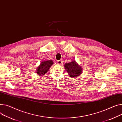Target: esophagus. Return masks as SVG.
<instances>
[{"label": "esophagus", "instance_id": "obj_1", "mask_svg": "<svg viewBox=\"0 0 122 122\" xmlns=\"http://www.w3.org/2000/svg\"><path fill=\"white\" fill-rule=\"evenodd\" d=\"M56 62H57V64L58 65H61L62 63V60H58V61H57Z\"/></svg>", "mask_w": 122, "mask_h": 122}]
</instances>
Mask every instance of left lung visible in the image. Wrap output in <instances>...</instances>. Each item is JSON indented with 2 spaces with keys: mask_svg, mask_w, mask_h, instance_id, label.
Here are the masks:
<instances>
[{
  "mask_svg": "<svg viewBox=\"0 0 122 122\" xmlns=\"http://www.w3.org/2000/svg\"><path fill=\"white\" fill-rule=\"evenodd\" d=\"M64 66L69 76L72 78L79 76L82 72V68H81L75 61L66 63Z\"/></svg>",
  "mask_w": 122,
  "mask_h": 122,
  "instance_id": "8db88e82",
  "label": "left lung"
}]
</instances>
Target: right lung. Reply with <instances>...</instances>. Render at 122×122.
Wrapping results in <instances>:
<instances>
[{"instance_id":"1","label":"right lung","mask_w":122,"mask_h":122,"mask_svg":"<svg viewBox=\"0 0 122 122\" xmlns=\"http://www.w3.org/2000/svg\"><path fill=\"white\" fill-rule=\"evenodd\" d=\"M52 64L53 61L52 60H47L42 62L37 69L36 71L38 75L43 76L44 75L46 74Z\"/></svg>"}]
</instances>
